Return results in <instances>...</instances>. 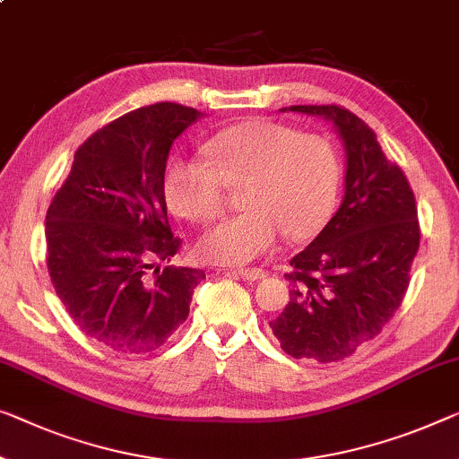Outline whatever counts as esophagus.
<instances>
[{
	"label": "esophagus",
	"mask_w": 459,
	"mask_h": 459,
	"mask_svg": "<svg viewBox=\"0 0 459 459\" xmlns=\"http://www.w3.org/2000/svg\"><path fill=\"white\" fill-rule=\"evenodd\" d=\"M238 276H241L243 280H249V282H253V280H262V278H265L268 276V273H265L264 270H259V268H241V270H235Z\"/></svg>",
	"instance_id": "esophagus-1"
}]
</instances>
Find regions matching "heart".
<instances>
[{"label": "heart", "mask_w": 459, "mask_h": 459, "mask_svg": "<svg viewBox=\"0 0 459 459\" xmlns=\"http://www.w3.org/2000/svg\"><path fill=\"white\" fill-rule=\"evenodd\" d=\"M204 160L175 156L164 169L169 208L206 224L227 206V187H243L245 212L206 232L197 243L214 264H249L286 237L300 241L325 227L338 200L340 152L330 138L276 121H249L202 146Z\"/></svg>", "instance_id": "obj_1"}]
</instances>
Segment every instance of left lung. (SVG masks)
Masks as SVG:
<instances>
[{
	"instance_id": "1",
	"label": "left lung",
	"mask_w": 459,
	"mask_h": 459,
	"mask_svg": "<svg viewBox=\"0 0 459 459\" xmlns=\"http://www.w3.org/2000/svg\"><path fill=\"white\" fill-rule=\"evenodd\" d=\"M290 111L338 127L346 191L325 229L290 259V300L270 327L290 357L336 362L379 336L404 300L420 245L419 212L404 170L387 160L360 117L338 105Z\"/></svg>"
}]
</instances>
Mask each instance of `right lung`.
<instances>
[{"label":"right lung","instance_id":"1","mask_svg":"<svg viewBox=\"0 0 459 459\" xmlns=\"http://www.w3.org/2000/svg\"><path fill=\"white\" fill-rule=\"evenodd\" d=\"M202 113L177 102L140 107L94 132L74 154L47 210V268L82 332L123 354L160 348L189 316L204 270L170 262L162 177L170 143Z\"/></svg>","mask_w":459,"mask_h":459}]
</instances>
